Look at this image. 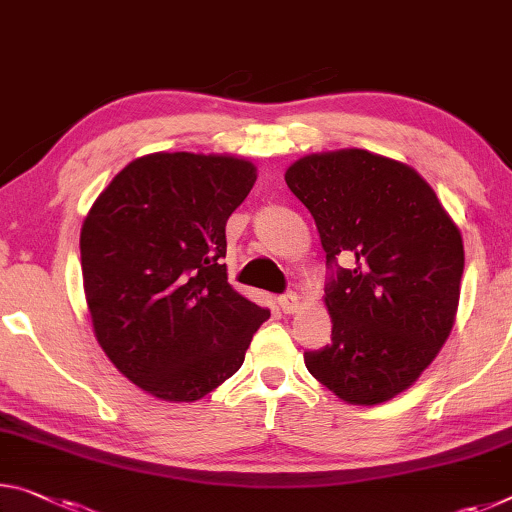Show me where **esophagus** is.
I'll return each mask as SVG.
<instances>
[{
	"instance_id": "1",
	"label": "esophagus",
	"mask_w": 512,
	"mask_h": 512,
	"mask_svg": "<svg viewBox=\"0 0 512 512\" xmlns=\"http://www.w3.org/2000/svg\"><path fill=\"white\" fill-rule=\"evenodd\" d=\"M278 305L282 307V312L285 314H294L300 310V307H303V300H300L296 291H287V294H282L278 298Z\"/></svg>"
}]
</instances>
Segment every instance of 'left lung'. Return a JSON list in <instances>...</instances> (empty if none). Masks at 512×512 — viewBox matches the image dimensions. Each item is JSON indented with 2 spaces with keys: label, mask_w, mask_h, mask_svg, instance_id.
Masks as SVG:
<instances>
[{
  "label": "left lung",
  "mask_w": 512,
  "mask_h": 512,
  "mask_svg": "<svg viewBox=\"0 0 512 512\" xmlns=\"http://www.w3.org/2000/svg\"><path fill=\"white\" fill-rule=\"evenodd\" d=\"M285 180L314 216L330 269L332 342L307 351L305 367L346 403L394 399L456 321L465 269L458 225L415 168L367 150L310 154Z\"/></svg>",
  "instance_id": "left-lung-1"
}]
</instances>
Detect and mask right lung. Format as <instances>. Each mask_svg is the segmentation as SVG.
Returning <instances> with one entry per match:
<instances>
[{
  "label": "right lung",
  "instance_id": "right-lung-1",
  "mask_svg": "<svg viewBox=\"0 0 512 512\" xmlns=\"http://www.w3.org/2000/svg\"><path fill=\"white\" fill-rule=\"evenodd\" d=\"M257 168L227 154L134 159L81 227V273L102 351L161 401H198L237 373L266 307L227 282L225 223Z\"/></svg>",
  "mask_w": 512,
  "mask_h": 512
}]
</instances>
